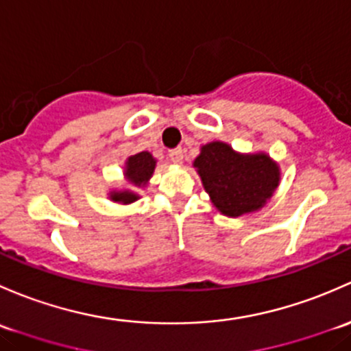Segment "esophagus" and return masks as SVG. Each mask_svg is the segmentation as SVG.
Listing matches in <instances>:
<instances>
[{
	"label": "esophagus",
	"instance_id": "1",
	"mask_svg": "<svg viewBox=\"0 0 351 351\" xmlns=\"http://www.w3.org/2000/svg\"><path fill=\"white\" fill-rule=\"evenodd\" d=\"M169 157H171V160L174 162V164H182V160H184V150L180 149V147H177V149L169 150Z\"/></svg>",
	"mask_w": 351,
	"mask_h": 351
}]
</instances>
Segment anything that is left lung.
I'll use <instances>...</instances> for the list:
<instances>
[{"mask_svg":"<svg viewBox=\"0 0 351 351\" xmlns=\"http://www.w3.org/2000/svg\"><path fill=\"white\" fill-rule=\"evenodd\" d=\"M194 167L216 208L233 218L262 208L279 186V167L265 154L240 155L223 142L202 147Z\"/></svg>","mask_w":351,"mask_h":351,"instance_id":"1","label":"left lung"}]
</instances>
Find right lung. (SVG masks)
<instances>
[{"label": "right lung", "instance_id": "1", "mask_svg": "<svg viewBox=\"0 0 351 351\" xmlns=\"http://www.w3.org/2000/svg\"><path fill=\"white\" fill-rule=\"evenodd\" d=\"M155 169V160L154 157L149 154V152H140V154L132 155L126 162V171L125 176L126 179L130 180L135 186H145L147 180L150 179L152 174H154ZM111 199L117 202H123V204H128V202H133L138 199L135 193L132 191H121V193H113L111 194Z\"/></svg>", "mask_w": 351, "mask_h": 351}]
</instances>
